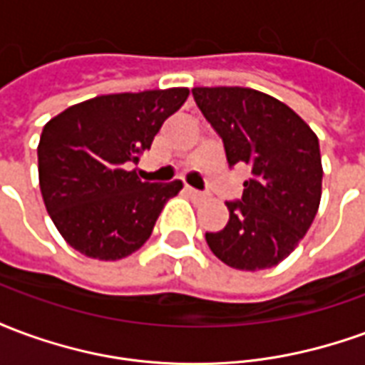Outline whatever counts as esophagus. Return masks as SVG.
<instances>
[{"mask_svg": "<svg viewBox=\"0 0 365 365\" xmlns=\"http://www.w3.org/2000/svg\"><path fill=\"white\" fill-rule=\"evenodd\" d=\"M185 191H187V195H190V197H193V199H203V197H205V195H203L201 191L193 190V187H190V185L185 187Z\"/></svg>", "mask_w": 365, "mask_h": 365, "instance_id": "1", "label": "esophagus"}]
</instances>
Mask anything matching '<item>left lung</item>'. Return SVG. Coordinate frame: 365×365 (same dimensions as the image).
<instances>
[{
  "label": "left lung",
  "instance_id": "left-lung-1",
  "mask_svg": "<svg viewBox=\"0 0 365 365\" xmlns=\"http://www.w3.org/2000/svg\"><path fill=\"white\" fill-rule=\"evenodd\" d=\"M195 103L225 143L230 166H250L229 222L207 232L211 252L245 272L274 268L305 237L319 211L322 164L313 128L279 99L250 88H193Z\"/></svg>",
  "mask_w": 365,
  "mask_h": 365
}]
</instances>
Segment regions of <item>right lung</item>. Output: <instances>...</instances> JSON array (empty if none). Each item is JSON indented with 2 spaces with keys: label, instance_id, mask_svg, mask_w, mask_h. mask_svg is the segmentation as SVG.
<instances>
[{
  "label": "right lung",
  "instance_id": "right-lung-1",
  "mask_svg": "<svg viewBox=\"0 0 365 365\" xmlns=\"http://www.w3.org/2000/svg\"><path fill=\"white\" fill-rule=\"evenodd\" d=\"M187 96V88L97 96L44 125L36 148L38 185L54 227L74 250L120 260L150 238L166 201L183 183L140 182L130 166Z\"/></svg>",
  "mask_w": 365,
  "mask_h": 365
}]
</instances>
